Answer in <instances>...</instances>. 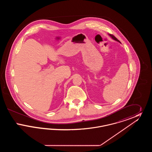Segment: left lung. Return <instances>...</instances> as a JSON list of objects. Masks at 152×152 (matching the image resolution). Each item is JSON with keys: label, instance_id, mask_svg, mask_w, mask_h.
Returning <instances> with one entry per match:
<instances>
[{"label": "left lung", "instance_id": "1", "mask_svg": "<svg viewBox=\"0 0 152 152\" xmlns=\"http://www.w3.org/2000/svg\"><path fill=\"white\" fill-rule=\"evenodd\" d=\"M110 36H111V37H112V38H113L114 40H115L117 41V42H120V41H119V40H118V39L116 38V37L114 36V35H113L110 34Z\"/></svg>", "mask_w": 152, "mask_h": 152}]
</instances>
